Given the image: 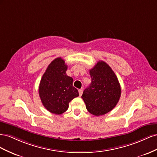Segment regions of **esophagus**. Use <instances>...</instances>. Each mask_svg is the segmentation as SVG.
<instances>
[{"label": "esophagus", "mask_w": 157, "mask_h": 157, "mask_svg": "<svg viewBox=\"0 0 157 157\" xmlns=\"http://www.w3.org/2000/svg\"><path fill=\"white\" fill-rule=\"evenodd\" d=\"M79 96L81 97L82 95V94H83V90L82 89H79Z\"/></svg>", "instance_id": "34e87169"}]
</instances>
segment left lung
I'll list each match as a JSON object with an SVG mask.
<instances>
[{
    "mask_svg": "<svg viewBox=\"0 0 157 157\" xmlns=\"http://www.w3.org/2000/svg\"><path fill=\"white\" fill-rule=\"evenodd\" d=\"M91 83L85 89L82 98L87 110L95 116L106 114L113 110L121 95V87L113 70L104 61H98L89 70Z\"/></svg>",
    "mask_w": 157,
    "mask_h": 157,
    "instance_id": "left-lung-1",
    "label": "left lung"
}]
</instances>
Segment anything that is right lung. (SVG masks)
<instances>
[{"label": "right lung", "mask_w": 157, "mask_h": 157, "mask_svg": "<svg viewBox=\"0 0 157 157\" xmlns=\"http://www.w3.org/2000/svg\"><path fill=\"white\" fill-rule=\"evenodd\" d=\"M68 66L62 58L51 62L40 82L39 94L47 110L61 114L68 109L69 102L79 96L78 89L73 86V79L66 75Z\"/></svg>", "instance_id": "add662e5"}]
</instances>
